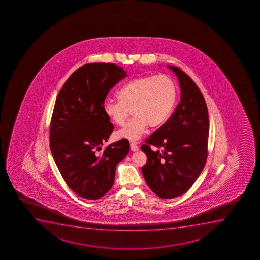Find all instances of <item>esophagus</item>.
Returning a JSON list of instances; mask_svg holds the SVG:
<instances>
[{"instance_id": "34e87169", "label": "esophagus", "mask_w": 260, "mask_h": 260, "mask_svg": "<svg viewBox=\"0 0 260 260\" xmlns=\"http://www.w3.org/2000/svg\"><path fill=\"white\" fill-rule=\"evenodd\" d=\"M131 150L132 151H138L139 150V148H138V145L135 144V143H131Z\"/></svg>"}]
</instances>
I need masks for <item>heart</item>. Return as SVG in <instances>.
I'll return each mask as SVG.
<instances>
[{"instance_id": "b5f03b06", "label": "heart", "mask_w": 260, "mask_h": 260, "mask_svg": "<svg viewBox=\"0 0 260 260\" xmlns=\"http://www.w3.org/2000/svg\"><path fill=\"white\" fill-rule=\"evenodd\" d=\"M177 86L166 76H148L129 81L116 92L118 101L106 100L103 110L116 125L124 124L132 111L134 117L116 133L117 138L137 141L148 127L157 128L168 119L177 101Z\"/></svg>"}]
</instances>
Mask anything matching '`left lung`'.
<instances>
[{
    "label": "left lung",
    "instance_id": "1",
    "mask_svg": "<svg viewBox=\"0 0 260 260\" xmlns=\"http://www.w3.org/2000/svg\"><path fill=\"white\" fill-rule=\"evenodd\" d=\"M177 77L180 103L171 118L145 140L142 172L153 192L165 199L183 195L192 186L207 158L209 115L205 98L191 78L168 65ZM158 149L152 151L150 145Z\"/></svg>",
    "mask_w": 260,
    "mask_h": 260
}]
</instances>
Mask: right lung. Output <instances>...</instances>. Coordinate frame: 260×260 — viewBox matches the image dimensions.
Masks as SVG:
<instances>
[{"instance_id":"1","label":"right lung","mask_w":260,"mask_h":260,"mask_svg":"<svg viewBox=\"0 0 260 260\" xmlns=\"http://www.w3.org/2000/svg\"><path fill=\"white\" fill-rule=\"evenodd\" d=\"M127 76L113 63H88L68 78L50 122V150L68 186L83 199H100L111 189L116 166L128 155L127 139L102 148L114 126L103 110L105 98Z\"/></svg>"}]
</instances>
